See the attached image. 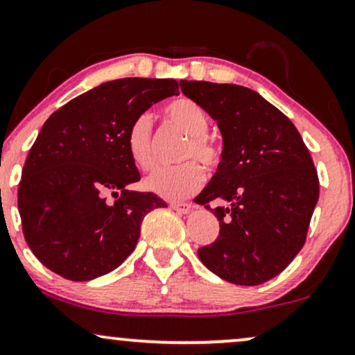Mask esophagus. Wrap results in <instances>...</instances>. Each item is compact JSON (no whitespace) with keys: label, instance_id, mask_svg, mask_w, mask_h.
Here are the masks:
<instances>
[{"label":"esophagus","instance_id":"34e87169","mask_svg":"<svg viewBox=\"0 0 355 355\" xmlns=\"http://www.w3.org/2000/svg\"><path fill=\"white\" fill-rule=\"evenodd\" d=\"M170 208L175 209V211H177V213H180V214H187V213H190L191 205H188V203H177V201H172V203H170Z\"/></svg>","mask_w":355,"mask_h":355}]
</instances>
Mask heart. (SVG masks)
Returning a JSON list of instances; mask_svg holds the SVG:
<instances>
[{
    "instance_id": "1",
    "label": "heart",
    "mask_w": 355,
    "mask_h": 355,
    "mask_svg": "<svg viewBox=\"0 0 355 355\" xmlns=\"http://www.w3.org/2000/svg\"><path fill=\"white\" fill-rule=\"evenodd\" d=\"M162 116L172 128L188 136L183 146L182 160L188 162L173 168H160L146 180L147 190L162 198L180 201L195 195L203 187L205 168H214L221 162V150L213 139H209V118L203 107L188 98H175L164 106ZM125 149L131 160L144 172L155 168L154 134L149 114H139L125 132Z\"/></svg>"
}]
</instances>
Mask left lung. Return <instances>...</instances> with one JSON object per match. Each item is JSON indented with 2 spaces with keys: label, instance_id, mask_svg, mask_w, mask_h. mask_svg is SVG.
Instances as JSON below:
<instances>
[{
  "label": "left lung",
  "instance_id": "1",
  "mask_svg": "<svg viewBox=\"0 0 355 355\" xmlns=\"http://www.w3.org/2000/svg\"><path fill=\"white\" fill-rule=\"evenodd\" d=\"M182 92L218 121L223 154L198 196L219 221V236L198 249L223 280L254 286L284 272L306 241L320 180L293 123L254 89L180 82ZM211 200H219L216 209Z\"/></svg>",
  "mask_w": 355,
  "mask_h": 355
}]
</instances>
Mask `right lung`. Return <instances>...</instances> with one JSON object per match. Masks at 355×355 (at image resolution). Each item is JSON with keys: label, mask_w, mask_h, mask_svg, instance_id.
I'll list each match as a JSON object with an SVG mask.
<instances>
[{"label": "right lung", "mask_w": 355, "mask_h": 355, "mask_svg": "<svg viewBox=\"0 0 355 355\" xmlns=\"http://www.w3.org/2000/svg\"><path fill=\"white\" fill-rule=\"evenodd\" d=\"M178 95L172 78L106 82L51 114L17 188L22 234L49 270L87 282L114 270L136 248L146 214L167 203L128 190L141 173L125 149L139 114Z\"/></svg>", "instance_id": "add662e5"}]
</instances>
